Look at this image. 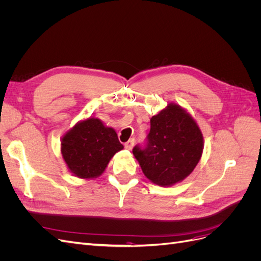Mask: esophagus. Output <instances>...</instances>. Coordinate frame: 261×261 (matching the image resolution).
<instances>
[{"mask_svg": "<svg viewBox=\"0 0 261 261\" xmlns=\"http://www.w3.org/2000/svg\"><path fill=\"white\" fill-rule=\"evenodd\" d=\"M134 144H135V139L134 138H130L128 141H126V143L124 144L125 148L128 149V150H132V148L134 147Z\"/></svg>", "mask_w": 261, "mask_h": 261, "instance_id": "34e87169", "label": "esophagus"}]
</instances>
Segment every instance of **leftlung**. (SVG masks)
<instances>
[{"instance_id": "1", "label": "left lung", "mask_w": 261, "mask_h": 261, "mask_svg": "<svg viewBox=\"0 0 261 261\" xmlns=\"http://www.w3.org/2000/svg\"><path fill=\"white\" fill-rule=\"evenodd\" d=\"M202 149V134L194 118L171 103L151 117L144 146L134 147L133 153L150 180L171 186L191 174Z\"/></svg>"}]
</instances>
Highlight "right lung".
I'll return each instance as SVG.
<instances>
[{"instance_id": "1", "label": "right lung", "mask_w": 261, "mask_h": 261, "mask_svg": "<svg viewBox=\"0 0 261 261\" xmlns=\"http://www.w3.org/2000/svg\"><path fill=\"white\" fill-rule=\"evenodd\" d=\"M123 148L113 128L90 117L65 134L61 151L70 172L81 178H93L103 173L110 159Z\"/></svg>"}]
</instances>
